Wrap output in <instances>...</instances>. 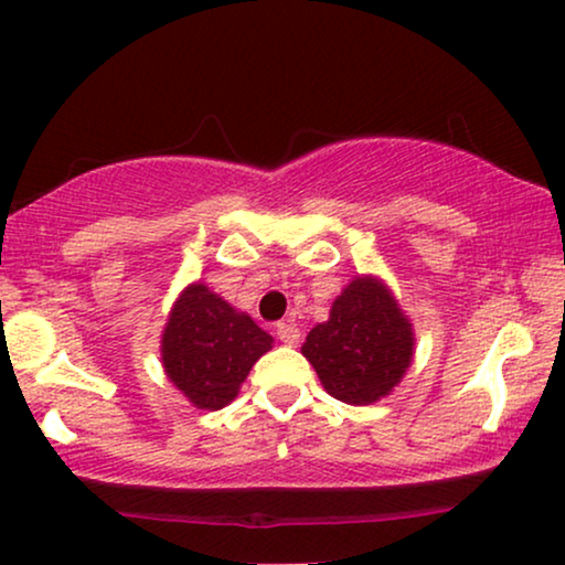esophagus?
Returning a JSON list of instances; mask_svg holds the SVG:
<instances>
[{
  "mask_svg": "<svg viewBox=\"0 0 565 565\" xmlns=\"http://www.w3.org/2000/svg\"><path fill=\"white\" fill-rule=\"evenodd\" d=\"M276 335H278V341L287 343V345H297L299 338H302V333H299V328L295 326V322H278Z\"/></svg>",
  "mask_w": 565,
  "mask_h": 565,
  "instance_id": "34e87169",
  "label": "esophagus"
}]
</instances>
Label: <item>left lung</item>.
<instances>
[{
	"label": "left lung",
	"instance_id": "8db88e82",
	"mask_svg": "<svg viewBox=\"0 0 565 565\" xmlns=\"http://www.w3.org/2000/svg\"><path fill=\"white\" fill-rule=\"evenodd\" d=\"M413 328L380 278L356 276L302 345L335 401L370 405L393 393L413 359Z\"/></svg>",
	"mask_w": 565,
	"mask_h": 565
}]
</instances>
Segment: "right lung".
<instances>
[{"label":"right lung","mask_w":565,"mask_h":565,"mask_svg":"<svg viewBox=\"0 0 565 565\" xmlns=\"http://www.w3.org/2000/svg\"><path fill=\"white\" fill-rule=\"evenodd\" d=\"M274 338L204 284L185 287L162 333L168 380L195 408L220 411L239 393Z\"/></svg>","instance_id":"1"}]
</instances>
